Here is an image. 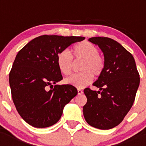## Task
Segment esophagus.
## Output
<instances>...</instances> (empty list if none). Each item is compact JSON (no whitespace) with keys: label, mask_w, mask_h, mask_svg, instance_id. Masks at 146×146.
Instances as JSON below:
<instances>
[{"label":"esophagus","mask_w":146,"mask_h":146,"mask_svg":"<svg viewBox=\"0 0 146 146\" xmlns=\"http://www.w3.org/2000/svg\"><path fill=\"white\" fill-rule=\"evenodd\" d=\"M77 93H78V95H81V94L83 93V91H82V90H80V89H78V90H77Z\"/></svg>","instance_id":"esophagus-1"}]
</instances>
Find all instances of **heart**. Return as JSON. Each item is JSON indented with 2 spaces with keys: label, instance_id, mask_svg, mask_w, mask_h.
Here are the masks:
<instances>
[{
  "label": "heart",
  "instance_id": "b5f03b06",
  "mask_svg": "<svg viewBox=\"0 0 146 146\" xmlns=\"http://www.w3.org/2000/svg\"><path fill=\"white\" fill-rule=\"evenodd\" d=\"M73 56L77 60H82L80 73L71 75L65 79L66 84L82 88L87 86L94 80V76L99 77L104 69L105 62L99 55L97 47L89 42H82L74 46L72 49ZM57 65L58 69L64 75H69L72 72L73 58L69 50H64L57 55Z\"/></svg>",
  "mask_w": 146,
  "mask_h": 146
}]
</instances>
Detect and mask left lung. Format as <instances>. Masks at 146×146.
I'll list each match as a JSON object with an SVG mask.
<instances>
[{
    "label": "left lung",
    "mask_w": 146,
    "mask_h": 146,
    "mask_svg": "<svg viewBox=\"0 0 146 146\" xmlns=\"http://www.w3.org/2000/svg\"><path fill=\"white\" fill-rule=\"evenodd\" d=\"M104 54L105 66L94 86L84 90L87 103L83 106L86 122L99 129H110L123 121L131 109L139 85L140 75L134 57L116 41L108 37L88 39Z\"/></svg>",
    "instance_id": "left-lung-1"
}]
</instances>
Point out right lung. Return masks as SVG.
Wrapping results in <instances>:
<instances>
[{
	"label": "right lung",
	"instance_id": "add662e5",
	"mask_svg": "<svg viewBox=\"0 0 146 146\" xmlns=\"http://www.w3.org/2000/svg\"><path fill=\"white\" fill-rule=\"evenodd\" d=\"M84 39L43 35L19 51L9 73V85L17 110L28 124L45 128L56 123L66 104L77 94L74 86L55 85L63 79L56 60L60 51Z\"/></svg>",
	"mask_w": 146,
	"mask_h": 146
}]
</instances>
